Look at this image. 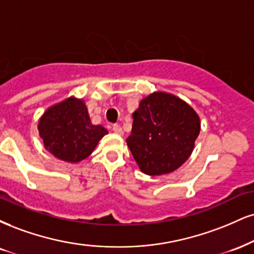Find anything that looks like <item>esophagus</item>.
<instances>
[{
	"label": "esophagus",
	"mask_w": 254,
	"mask_h": 254,
	"mask_svg": "<svg viewBox=\"0 0 254 254\" xmlns=\"http://www.w3.org/2000/svg\"><path fill=\"white\" fill-rule=\"evenodd\" d=\"M114 132L117 133V135H119V136L123 135V129H122L121 125H118V124L114 125Z\"/></svg>",
	"instance_id": "obj_1"
}]
</instances>
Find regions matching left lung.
<instances>
[{"label":"left lung","instance_id":"1","mask_svg":"<svg viewBox=\"0 0 254 254\" xmlns=\"http://www.w3.org/2000/svg\"><path fill=\"white\" fill-rule=\"evenodd\" d=\"M127 144L140 172L160 176L175 172L190 157L201 123L196 111L175 94L150 93L132 114Z\"/></svg>","mask_w":254,"mask_h":254}]
</instances>
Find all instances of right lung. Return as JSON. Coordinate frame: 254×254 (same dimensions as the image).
<instances>
[{
	"mask_svg": "<svg viewBox=\"0 0 254 254\" xmlns=\"http://www.w3.org/2000/svg\"><path fill=\"white\" fill-rule=\"evenodd\" d=\"M38 130L46 150L67 163H79L90 156L108 133L102 125L91 123L85 102L74 96L46 110Z\"/></svg>",
	"mask_w": 254,
	"mask_h": 254,
	"instance_id": "add662e5",
	"label": "right lung"
}]
</instances>
